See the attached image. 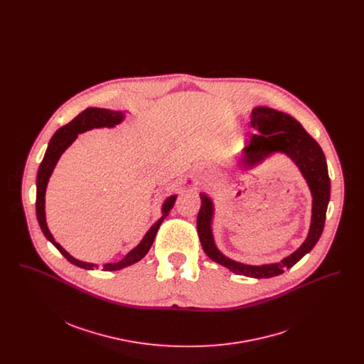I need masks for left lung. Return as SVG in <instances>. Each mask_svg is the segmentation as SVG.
Masks as SVG:
<instances>
[{"label":"left lung","mask_w":364,"mask_h":364,"mask_svg":"<svg viewBox=\"0 0 364 364\" xmlns=\"http://www.w3.org/2000/svg\"><path fill=\"white\" fill-rule=\"evenodd\" d=\"M251 125L257 131L250 139L244 150L247 165H252L273 151H281L291 156L309 183L312 193V220L307 240L292 255L279 263L250 266L229 259L223 255L213 240L211 218L213 203L206 195H202V206L198 213L196 228L203 251L210 259L228 267L230 272L254 278L276 277L291 269L301 259L319 240L326 218L330 199V178L325 154L316 140L306 132L301 124L292 116L270 107H255L252 110Z\"/></svg>","instance_id":"1"}]
</instances>
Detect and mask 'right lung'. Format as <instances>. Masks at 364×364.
<instances>
[{
	"label": "right lung",
	"mask_w": 364,
	"mask_h": 364,
	"mask_svg": "<svg viewBox=\"0 0 364 364\" xmlns=\"http://www.w3.org/2000/svg\"><path fill=\"white\" fill-rule=\"evenodd\" d=\"M122 112H114V110H109V109H100V107H87L85 112H82L80 114H77L72 122L63 125L60 129H57V132L53 135V138L49 141L48 150L45 153V156L39 165L38 169V176H36V217H38V223L41 225V229L43 232V235L46 236V239L49 242H53V245H55V248L70 260V263L91 270L92 267H98L97 264L92 263H86V262H80V260L72 258L70 254L58 244L54 242L52 233L49 232L48 225H46V220H45V192H46V186L49 181V177L52 174L53 169L58 161V158L65 151V149L70 146V143L77 138V134L86 132L91 128H100V127H114L116 124L122 120ZM174 202H176V195L171 196L166 199V202L164 203V214L162 217L156 221L154 225L150 228V230L146 233L144 239L140 242L138 247H135L124 259L117 262V263H106L104 264V270L110 272V270H120L122 267H127L129 264L136 263L138 260L141 259L150 250V247L153 245V242L156 239L158 228L162 224V221L166 218V215L169 214V211L173 208Z\"/></svg>",
	"instance_id": "1"
}]
</instances>
